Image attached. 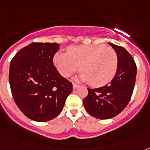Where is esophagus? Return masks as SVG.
I'll list each match as a JSON object with an SVG mask.
<instances>
[{
    "mask_svg": "<svg viewBox=\"0 0 150 150\" xmlns=\"http://www.w3.org/2000/svg\"><path fill=\"white\" fill-rule=\"evenodd\" d=\"M79 86V85L75 84V83H73V89H76Z\"/></svg>",
    "mask_w": 150,
    "mask_h": 150,
    "instance_id": "1",
    "label": "esophagus"
}]
</instances>
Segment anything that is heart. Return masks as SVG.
Listing matches in <instances>:
<instances>
[{
    "label": "heart",
    "instance_id": "1",
    "mask_svg": "<svg viewBox=\"0 0 150 150\" xmlns=\"http://www.w3.org/2000/svg\"><path fill=\"white\" fill-rule=\"evenodd\" d=\"M54 64L64 77H69L79 69V79L91 86L101 87L109 83L117 72V56L114 49L104 45L71 46L68 54L58 52Z\"/></svg>",
    "mask_w": 150,
    "mask_h": 150
}]
</instances>
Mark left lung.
<instances>
[{
    "label": "left lung",
    "mask_w": 150,
    "mask_h": 150,
    "mask_svg": "<svg viewBox=\"0 0 150 150\" xmlns=\"http://www.w3.org/2000/svg\"><path fill=\"white\" fill-rule=\"evenodd\" d=\"M109 44L115 50L118 60L115 76L105 86L88 89V96L83 100L86 111L101 120L112 118L125 108L132 95L137 71L134 59L125 48Z\"/></svg>",
    "instance_id": "obj_1"
}]
</instances>
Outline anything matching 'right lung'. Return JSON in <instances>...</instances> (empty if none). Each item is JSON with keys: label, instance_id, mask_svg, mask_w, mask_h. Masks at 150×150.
I'll return each mask as SVG.
<instances>
[{"label": "right lung", "instance_id": "right-lung-1", "mask_svg": "<svg viewBox=\"0 0 150 150\" xmlns=\"http://www.w3.org/2000/svg\"><path fill=\"white\" fill-rule=\"evenodd\" d=\"M58 43H33L12 58L9 83L18 107L31 120L45 122L56 117L72 92V84L62 77L53 63Z\"/></svg>", "mask_w": 150, "mask_h": 150}]
</instances>
